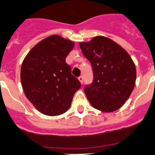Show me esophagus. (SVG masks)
Segmentation results:
<instances>
[{"label": "esophagus", "instance_id": "1", "mask_svg": "<svg viewBox=\"0 0 155 155\" xmlns=\"http://www.w3.org/2000/svg\"><path fill=\"white\" fill-rule=\"evenodd\" d=\"M78 80H79V81L81 82V84H83V77H82V76L79 77Z\"/></svg>", "mask_w": 155, "mask_h": 155}]
</instances>
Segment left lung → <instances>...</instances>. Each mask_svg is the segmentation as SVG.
<instances>
[{
    "label": "left lung",
    "mask_w": 155,
    "mask_h": 155,
    "mask_svg": "<svg viewBox=\"0 0 155 155\" xmlns=\"http://www.w3.org/2000/svg\"><path fill=\"white\" fill-rule=\"evenodd\" d=\"M79 45L94 72L93 83L84 89L90 104L107 113L118 110L134 90L136 67L133 60L121 46L106 37L96 36Z\"/></svg>",
    "instance_id": "obj_1"
}]
</instances>
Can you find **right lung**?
<instances>
[{"label": "right lung", "mask_w": 155, "mask_h": 155, "mask_svg": "<svg viewBox=\"0 0 155 155\" xmlns=\"http://www.w3.org/2000/svg\"><path fill=\"white\" fill-rule=\"evenodd\" d=\"M74 47L72 41L51 35L34 46L23 61L21 81L25 96L45 115L65 113L81 87L65 61Z\"/></svg>", "instance_id": "add662e5"}]
</instances>
